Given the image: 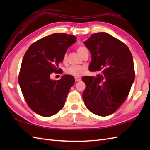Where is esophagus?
<instances>
[{"label":"esophagus","instance_id":"obj_1","mask_svg":"<svg viewBox=\"0 0 150 150\" xmlns=\"http://www.w3.org/2000/svg\"><path fill=\"white\" fill-rule=\"evenodd\" d=\"M75 80L76 82H78V81H80L81 80V77H75Z\"/></svg>","mask_w":150,"mask_h":150}]
</instances>
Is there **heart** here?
Wrapping results in <instances>:
<instances>
[{
    "instance_id": "obj_1",
    "label": "heart",
    "mask_w": 150,
    "mask_h": 150,
    "mask_svg": "<svg viewBox=\"0 0 150 150\" xmlns=\"http://www.w3.org/2000/svg\"><path fill=\"white\" fill-rule=\"evenodd\" d=\"M86 50H88L86 47L83 46H79L77 47V52L81 56ZM66 59V55H64L62 58L63 62H65ZM64 71L67 75H71L73 76V77H80V76L83 75L86 71V68L84 66H70L65 69Z\"/></svg>"
}]
</instances>
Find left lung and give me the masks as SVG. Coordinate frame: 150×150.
I'll return each instance as SVG.
<instances>
[{"label":"left lung","instance_id":"left-lung-1","mask_svg":"<svg viewBox=\"0 0 150 150\" xmlns=\"http://www.w3.org/2000/svg\"><path fill=\"white\" fill-rule=\"evenodd\" d=\"M84 43L91 54L89 70L100 73L82 78L86 84L82 98L91 112L108 116L128 96L135 79L132 55L125 44L107 33L92 34Z\"/></svg>","mask_w":150,"mask_h":150}]
</instances>
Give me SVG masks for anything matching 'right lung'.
Segmentation results:
<instances>
[{
  "mask_svg": "<svg viewBox=\"0 0 150 150\" xmlns=\"http://www.w3.org/2000/svg\"><path fill=\"white\" fill-rule=\"evenodd\" d=\"M76 41L74 35L53 33L33 42L24 54L18 83L28 106L41 116L50 117L58 113L75 83L71 75L52 81L50 74L61 71L59 64L68 47Z\"/></svg>",
  "mask_w": 150,
  "mask_h": 150,
  "instance_id": "obj_1",
  "label": "right lung"
}]
</instances>
